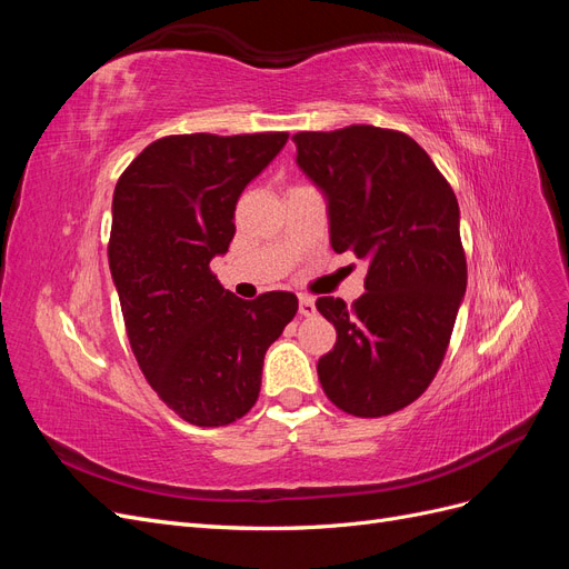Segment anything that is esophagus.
I'll return each instance as SVG.
<instances>
[{"instance_id": "34e87169", "label": "esophagus", "mask_w": 569, "mask_h": 569, "mask_svg": "<svg viewBox=\"0 0 569 569\" xmlns=\"http://www.w3.org/2000/svg\"><path fill=\"white\" fill-rule=\"evenodd\" d=\"M299 313L303 318H313L318 311H316V301L311 297H301L299 299Z\"/></svg>"}]
</instances>
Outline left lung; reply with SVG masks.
<instances>
[{"label":"left lung","instance_id":"1","mask_svg":"<svg viewBox=\"0 0 569 569\" xmlns=\"http://www.w3.org/2000/svg\"><path fill=\"white\" fill-rule=\"evenodd\" d=\"M295 142L327 199L332 249L368 261L363 297L316 301L337 330L318 360L320 385L349 416H391L429 387L449 349L468 284L458 199L399 130L349 126L297 132Z\"/></svg>","mask_w":569,"mask_h":569}]
</instances>
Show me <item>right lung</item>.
<instances>
[{
	"mask_svg": "<svg viewBox=\"0 0 569 569\" xmlns=\"http://www.w3.org/2000/svg\"><path fill=\"white\" fill-rule=\"evenodd\" d=\"M287 137L170 134L118 178L109 266L130 347L151 389L189 425L247 416L266 351L297 316L291 291L244 301L211 272L234 237L239 194Z\"/></svg>",
	"mask_w": 569,
	"mask_h": 569,
	"instance_id": "1",
	"label": "right lung"
}]
</instances>
